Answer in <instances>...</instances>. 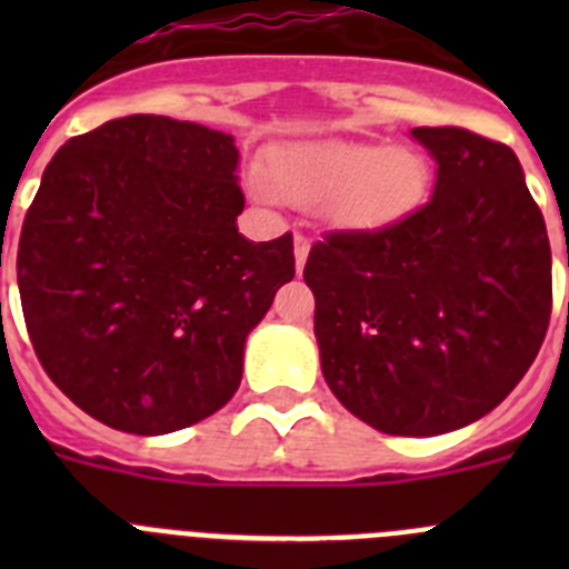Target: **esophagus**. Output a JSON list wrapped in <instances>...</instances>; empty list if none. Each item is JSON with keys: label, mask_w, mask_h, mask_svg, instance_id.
<instances>
[{"label": "esophagus", "mask_w": 569, "mask_h": 569, "mask_svg": "<svg viewBox=\"0 0 569 569\" xmlns=\"http://www.w3.org/2000/svg\"><path fill=\"white\" fill-rule=\"evenodd\" d=\"M293 253H296V273H301V270H305V261H308V253H310V239H308V236L296 233Z\"/></svg>", "instance_id": "1"}]
</instances>
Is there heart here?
Wrapping results in <instances>:
<instances>
[{"label":"heart","instance_id":"obj_1","mask_svg":"<svg viewBox=\"0 0 569 569\" xmlns=\"http://www.w3.org/2000/svg\"><path fill=\"white\" fill-rule=\"evenodd\" d=\"M427 182V159L413 148L305 139L268 150L259 190L305 208L325 202L336 224L376 233L413 213L425 199Z\"/></svg>","mask_w":569,"mask_h":569}]
</instances>
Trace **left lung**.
Instances as JSON below:
<instances>
[{
    "instance_id": "1",
    "label": "left lung",
    "mask_w": 569,
    "mask_h": 569,
    "mask_svg": "<svg viewBox=\"0 0 569 569\" xmlns=\"http://www.w3.org/2000/svg\"><path fill=\"white\" fill-rule=\"evenodd\" d=\"M433 199L376 233L316 241L305 281L325 381L365 425L441 436L507 399L545 341L552 259L519 156L465 128H413Z\"/></svg>"
}]
</instances>
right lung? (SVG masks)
I'll use <instances>...</instances> for the list:
<instances>
[{
	"label": "right lung",
	"mask_w": 569,
	"mask_h": 569,
	"mask_svg": "<svg viewBox=\"0 0 569 569\" xmlns=\"http://www.w3.org/2000/svg\"><path fill=\"white\" fill-rule=\"evenodd\" d=\"M233 136L136 113L73 136L24 216L17 281L44 373L113 430L162 436L239 390L244 341L293 279L250 241Z\"/></svg>",
	"instance_id": "1"
}]
</instances>
